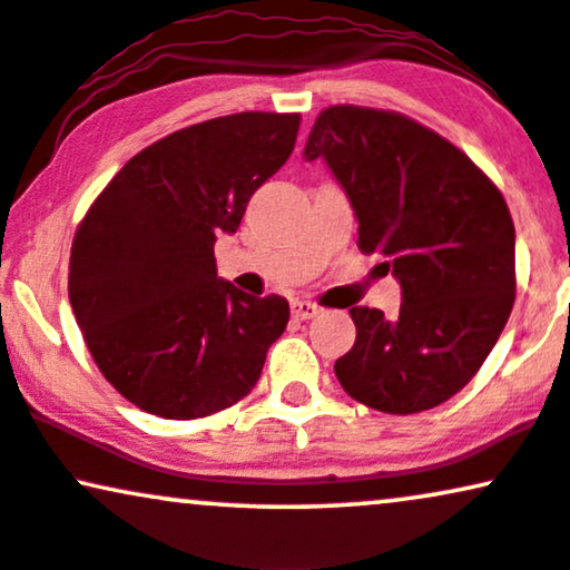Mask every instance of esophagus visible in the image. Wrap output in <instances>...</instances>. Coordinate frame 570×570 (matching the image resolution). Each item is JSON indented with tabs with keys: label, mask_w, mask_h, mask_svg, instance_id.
<instances>
[{
	"label": "esophagus",
	"mask_w": 570,
	"mask_h": 570,
	"mask_svg": "<svg viewBox=\"0 0 570 570\" xmlns=\"http://www.w3.org/2000/svg\"><path fill=\"white\" fill-rule=\"evenodd\" d=\"M318 313H321V307L313 305V302H307V299H294L292 302V318L307 321V318H313V315H318Z\"/></svg>",
	"instance_id": "obj_1"
}]
</instances>
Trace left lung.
Masks as SVG:
<instances>
[{"instance_id":"left-lung-1","label":"left lung","mask_w":570,"mask_h":570,"mask_svg":"<svg viewBox=\"0 0 570 570\" xmlns=\"http://www.w3.org/2000/svg\"><path fill=\"white\" fill-rule=\"evenodd\" d=\"M326 160L357 215V247L386 257L400 318L352 307L334 363L352 400L392 415L442 405L476 376L515 302V226L492 178L407 115L357 105L315 118L305 160Z\"/></svg>"}]
</instances>
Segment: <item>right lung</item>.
Segmentation results:
<instances>
[{
  "label": "right lung",
  "instance_id": "1",
  "mask_svg": "<svg viewBox=\"0 0 570 570\" xmlns=\"http://www.w3.org/2000/svg\"><path fill=\"white\" fill-rule=\"evenodd\" d=\"M299 112H236L134 155L78 223L68 294L102 376L147 413L191 421L247 397L289 323L278 294L218 278L215 236L289 160Z\"/></svg>",
  "mask_w": 570,
  "mask_h": 570
}]
</instances>
